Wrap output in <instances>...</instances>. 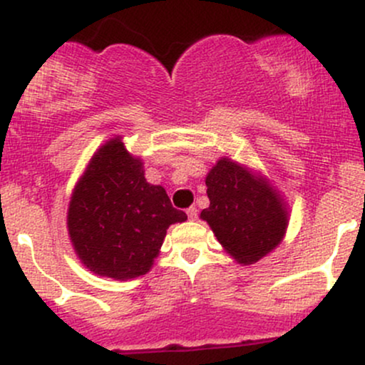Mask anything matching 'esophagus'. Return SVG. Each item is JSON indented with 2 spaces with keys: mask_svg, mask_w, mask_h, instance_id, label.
<instances>
[{
  "mask_svg": "<svg viewBox=\"0 0 365 365\" xmlns=\"http://www.w3.org/2000/svg\"><path fill=\"white\" fill-rule=\"evenodd\" d=\"M197 215H199V211H197V207H188L187 209V216H188V220H192V221H195L197 220Z\"/></svg>",
  "mask_w": 365,
  "mask_h": 365,
  "instance_id": "34e87169",
  "label": "esophagus"
}]
</instances>
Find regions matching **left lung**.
I'll return each instance as SVG.
<instances>
[{
  "label": "left lung",
  "mask_w": 365,
  "mask_h": 365,
  "mask_svg": "<svg viewBox=\"0 0 365 365\" xmlns=\"http://www.w3.org/2000/svg\"><path fill=\"white\" fill-rule=\"evenodd\" d=\"M206 185L209 207L200 217L238 262H257L279 245L288 226L287 204L266 178L221 158Z\"/></svg>",
  "instance_id": "1"
}]
</instances>
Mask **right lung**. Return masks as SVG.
Wrapping results in <instances>:
<instances>
[{
    "label": "right lung",
    "instance_id": "obj_1",
    "mask_svg": "<svg viewBox=\"0 0 365 365\" xmlns=\"http://www.w3.org/2000/svg\"><path fill=\"white\" fill-rule=\"evenodd\" d=\"M185 220L165 188L148 183L142 159L115 137L91 158L75 185L66 225L87 269L125 282L149 273L166 230Z\"/></svg>",
    "mask_w": 365,
    "mask_h": 365
}]
</instances>
